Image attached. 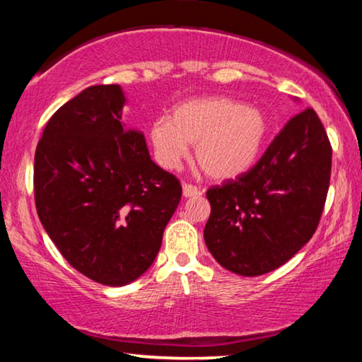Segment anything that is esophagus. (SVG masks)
<instances>
[{"label":"esophagus","instance_id":"1","mask_svg":"<svg viewBox=\"0 0 362 362\" xmlns=\"http://www.w3.org/2000/svg\"><path fill=\"white\" fill-rule=\"evenodd\" d=\"M182 189H183V196H185V198H193V196L199 194L198 187L192 185V183H183Z\"/></svg>","mask_w":362,"mask_h":362}]
</instances>
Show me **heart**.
<instances>
[{"instance_id": "1", "label": "heart", "mask_w": 362, "mask_h": 362, "mask_svg": "<svg viewBox=\"0 0 362 362\" xmlns=\"http://www.w3.org/2000/svg\"><path fill=\"white\" fill-rule=\"evenodd\" d=\"M268 121L259 108L228 97H198L177 105L169 119L150 127L156 161L175 169L196 144L199 166L214 179H233L252 166L265 142Z\"/></svg>"}]
</instances>
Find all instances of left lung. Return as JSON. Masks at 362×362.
<instances>
[{"mask_svg": "<svg viewBox=\"0 0 362 362\" xmlns=\"http://www.w3.org/2000/svg\"><path fill=\"white\" fill-rule=\"evenodd\" d=\"M330 168L327 134L306 108L287 121L252 169L207 189L204 241L214 259L241 276L284 265L317 228Z\"/></svg>", "mask_w": 362, "mask_h": 362, "instance_id": "1", "label": "left lung"}]
</instances>
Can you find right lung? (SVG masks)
<instances>
[{
	"label": "right lung",
	"mask_w": 362,
	"mask_h": 362,
	"mask_svg": "<svg viewBox=\"0 0 362 362\" xmlns=\"http://www.w3.org/2000/svg\"><path fill=\"white\" fill-rule=\"evenodd\" d=\"M124 103L121 86H90L51 116L35 153L42 226L73 268L105 286L151 267L182 198L144 134L122 122Z\"/></svg>",
	"instance_id": "add662e5"
}]
</instances>
